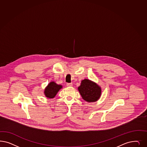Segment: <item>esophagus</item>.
<instances>
[{
  "label": "esophagus",
  "instance_id": "1",
  "mask_svg": "<svg viewBox=\"0 0 147 147\" xmlns=\"http://www.w3.org/2000/svg\"><path fill=\"white\" fill-rule=\"evenodd\" d=\"M66 85H67V86H68V87H71V86H72V83H67Z\"/></svg>",
  "mask_w": 147,
  "mask_h": 147
}]
</instances>
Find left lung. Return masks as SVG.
Wrapping results in <instances>:
<instances>
[{
	"mask_svg": "<svg viewBox=\"0 0 147 147\" xmlns=\"http://www.w3.org/2000/svg\"><path fill=\"white\" fill-rule=\"evenodd\" d=\"M78 90L83 99L88 102L97 101L100 98L102 92L99 85L88 79L82 81Z\"/></svg>",
	"mask_w": 147,
	"mask_h": 147,
	"instance_id": "1",
	"label": "left lung"
}]
</instances>
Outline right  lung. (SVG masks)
<instances>
[{
  "label": "right lung",
  "mask_w": 147,
  "mask_h": 147,
  "mask_svg": "<svg viewBox=\"0 0 147 147\" xmlns=\"http://www.w3.org/2000/svg\"><path fill=\"white\" fill-rule=\"evenodd\" d=\"M62 88V85H58L55 82H51L45 88L44 92L47 98H53Z\"/></svg>",
  "instance_id": "obj_1"
}]
</instances>
